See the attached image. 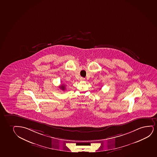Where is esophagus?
I'll return each instance as SVG.
<instances>
[{
	"instance_id": "1",
	"label": "esophagus",
	"mask_w": 157,
	"mask_h": 157,
	"mask_svg": "<svg viewBox=\"0 0 157 157\" xmlns=\"http://www.w3.org/2000/svg\"><path fill=\"white\" fill-rule=\"evenodd\" d=\"M80 81H85V78H84L83 77H81L80 78Z\"/></svg>"
}]
</instances>
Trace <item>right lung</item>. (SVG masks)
<instances>
[{
    "label": "right lung",
    "mask_w": 157,
    "mask_h": 157,
    "mask_svg": "<svg viewBox=\"0 0 157 157\" xmlns=\"http://www.w3.org/2000/svg\"><path fill=\"white\" fill-rule=\"evenodd\" d=\"M60 87V89L62 90H63V91H64L65 89H66V86H65L64 85H62L61 86H60V87Z\"/></svg>",
    "instance_id": "add662e5"
}]
</instances>
